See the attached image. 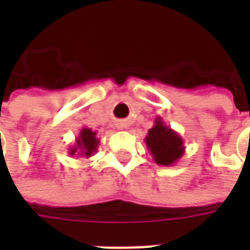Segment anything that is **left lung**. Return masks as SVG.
Returning <instances> with one entry per match:
<instances>
[{
	"mask_svg": "<svg viewBox=\"0 0 250 250\" xmlns=\"http://www.w3.org/2000/svg\"><path fill=\"white\" fill-rule=\"evenodd\" d=\"M145 142L154 162L159 166H174L184 157L182 136L165 125L161 116L154 120V125L147 132Z\"/></svg>",
	"mask_w": 250,
	"mask_h": 250,
	"instance_id": "8db88e82",
	"label": "left lung"
}]
</instances>
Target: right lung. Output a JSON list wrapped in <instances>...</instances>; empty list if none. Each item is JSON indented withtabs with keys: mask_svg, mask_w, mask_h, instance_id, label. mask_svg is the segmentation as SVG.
Here are the masks:
<instances>
[{
	"mask_svg": "<svg viewBox=\"0 0 250 250\" xmlns=\"http://www.w3.org/2000/svg\"><path fill=\"white\" fill-rule=\"evenodd\" d=\"M98 132L92 131L91 128L87 127H83L79 136L75 139V145L69 147L68 154L71 157H84V158H91L95 155V152L98 151L99 147V141Z\"/></svg>",
	"mask_w": 250,
	"mask_h": 250,
	"instance_id": "obj_1",
	"label": "right lung"
}]
</instances>
